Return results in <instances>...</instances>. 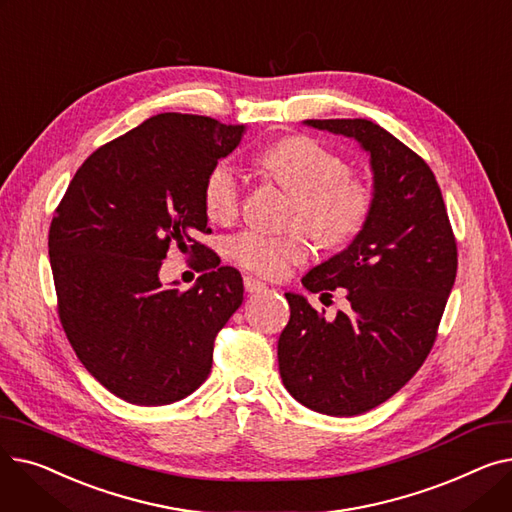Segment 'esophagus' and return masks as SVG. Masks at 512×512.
<instances>
[{
  "mask_svg": "<svg viewBox=\"0 0 512 512\" xmlns=\"http://www.w3.org/2000/svg\"><path fill=\"white\" fill-rule=\"evenodd\" d=\"M242 282H245V290H247V292H261V290L267 288V286H265L261 280H257L255 276H245V280H242Z\"/></svg>",
  "mask_w": 512,
  "mask_h": 512,
  "instance_id": "obj_1",
  "label": "esophagus"
}]
</instances>
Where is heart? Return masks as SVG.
<instances>
[{"mask_svg": "<svg viewBox=\"0 0 512 512\" xmlns=\"http://www.w3.org/2000/svg\"><path fill=\"white\" fill-rule=\"evenodd\" d=\"M257 168L294 195L292 222H303L324 245H346L365 228L373 207L371 188L348 174L346 161L321 143L309 137L280 141L257 155ZM240 201L238 172L220 161L205 178V211L213 222L226 224L238 215ZM228 253L251 272L282 276L288 265L309 257L311 242L305 230L274 236L249 228L228 240Z\"/></svg>", "mask_w": 512, "mask_h": 512, "instance_id": "obj_1", "label": "heart"}]
</instances>
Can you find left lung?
Returning <instances> with one entry per match:
<instances>
[{
  "instance_id": "left-lung-1",
  "label": "left lung",
  "mask_w": 512,
  "mask_h": 512,
  "mask_svg": "<svg viewBox=\"0 0 512 512\" xmlns=\"http://www.w3.org/2000/svg\"><path fill=\"white\" fill-rule=\"evenodd\" d=\"M355 139L369 155L373 207L344 251L303 278L309 292L346 288L351 313L328 321L286 292L278 340L286 390L311 411L353 417L405 386L432 351L456 278V240L434 172L371 120H305Z\"/></svg>"
}]
</instances>
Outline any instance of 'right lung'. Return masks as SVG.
<instances>
[{
  "instance_id": "add662e5",
  "label": "right lung",
  "mask_w": 512,
  "mask_h": 512,
  "mask_svg": "<svg viewBox=\"0 0 512 512\" xmlns=\"http://www.w3.org/2000/svg\"><path fill=\"white\" fill-rule=\"evenodd\" d=\"M245 126L157 114L85 159L49 228L62 328L76 357L118 398L141 407L193 394L213 340L242 305V278L193 236L209 232L203 186ZM172 241L201 254L188 291L164 287Z\"/></svg>"
}]
</instances>
